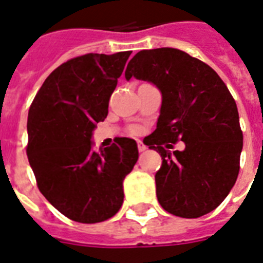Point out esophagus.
<instances>
[{
	"mask_svg": "<svg viewBox=\"0 0 263 263\" xmlns=\"http://www.w3.org/2000/svg\"><path fill=\"white\" fill-rule=\"evenodd\" d=\"M138 149L140 152H143V151H145V149H147V147H145V145L143 144L142 142H138Z\"/></svg>",
	"mask_w": 263,
	"mask_h": 263,
	"instance_id": "obj_1",
	"label": "esophagus"
}]
</instances>
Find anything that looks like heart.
I'll list each match as a JSON object with an SVG mask.
<instances>
[{
  "label": "heart",
  "mask_w": 263,
  "mask_h": 263,
  "mask_svg": "<svg viewBox=\"0 0 263 263\" xmlns=\"http://www.w3.org/2000/svg\"><path fill=\"white\" fill-rule=\"evenodd\" d=\"M131 132H132V134H138V132H139V129H138V128H132V129H131Z\"/></svg>",
  "instance_id": "obj_1"
}]
</instances>
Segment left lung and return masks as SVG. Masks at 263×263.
Returning <instances> with one entry per match:
<instances>
[{
	"label": "left lung",
	"mask_w": 263,
	"mask_h": 263,
	"mask_svg": "<svg viewBox=\"0 0 263 263\" xmlns=\"http://www.w3.org/2000/svg\"><path fill=\"white\" fill-rule=\"evenodd\" d=\"M131 77L151 81L163 96L156 129L145 142L162 156L155 174L160 206L180 218L215 210L237 182L243 145L226 84L210 65L175 48L138 52L125 69V79ZM179 140L183 152L162 147Z\"/></svg>",
	"instance_id": "8db88e82"
}]
</instances>
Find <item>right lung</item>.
<instances>
[{
	"label": "right lung",
	"mask_w": 263,
	"mask_h": 263,
	"mask_svg": "<svg viewBox=\"0 0 263 263\" xmlns=\"http://www.w3.org/2000/svg\"><path fill=\"white\" fill-rule=\"evenodd\" d=\"M131 53L70 59L46 77L30 104L26 155L37 187L74 222L114 217L124 199L123 180L139 158L134 139L119 138L99 151L90 142Z\"/></svg>",
	"instance_id": "1"
}]
</instances>
